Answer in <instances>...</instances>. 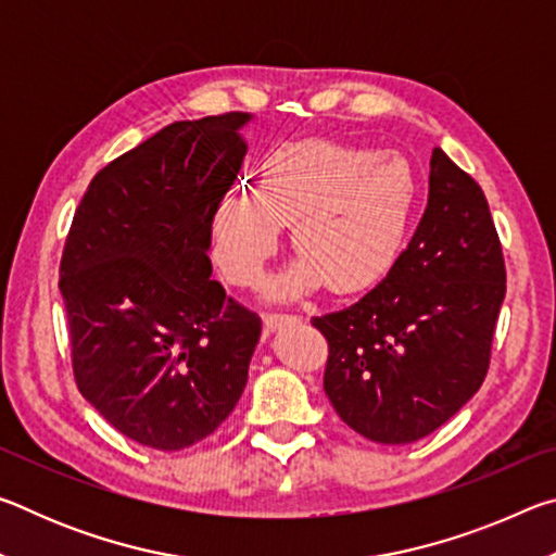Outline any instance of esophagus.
Returning <instances> with one entry per match:
<instances>
[{"instance_id": "34e87169", "label": "esophagus", "mask_w": 556, "mask_h": 556, "mask_svg": "<svg viewBox=\"0 0 556 556\" xmlns=\"http://www.w3.org/2000/svg\"><path fill=\"white\" fill-rule=\"evenodd\" d=\"M262 321H265L267 331H275V328H281L285 324H294L296 316L294 314H281V312H267L262 316Z\"/></svg>"}]
</instances>
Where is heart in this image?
Here are the masks:
<instances>
[{
	"instance_id": "heart-1",
	"label": "heart",
	"mask_w": 556,
	"mask_h": 556,
	"mask_svg": "<svg viewBox=\"0 0 556 556\" xmlns=\"http://www.w3.org/2000/svg\"><path fill=\"white\" fill-rule=\"evenodd\" d=\"M417 174L397 152L321 139L275 149L260 186L235 188L213 213V248L225 275L255 285L291 223L299 260L271 285L291 296L326 281L338 294L378 285L402 255L417 205Z\"/></svg>"
}]
</instances>
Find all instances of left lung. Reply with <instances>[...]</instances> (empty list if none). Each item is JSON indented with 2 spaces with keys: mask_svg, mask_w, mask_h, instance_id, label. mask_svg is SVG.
<instances>
[{
  "mask_svg": "<svg viewBox=\"0 0 556 556\" xmlns=\"http://www.w3.org/2000/svg\"><path fill=\"white\" fill-rule=\"evenodd\" d=\"M505 299V260L473 178L434 149L429 203L378 287L314 316L328 341L324 390L375 444H412L481 390Z\"/></svg>",
  "mask_w": 556,
  "mask_h": 556,
  "instance_id": "8db88e82",
  "label": "left lung"
}]
</instances>
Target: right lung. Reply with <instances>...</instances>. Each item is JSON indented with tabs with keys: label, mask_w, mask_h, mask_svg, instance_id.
Returning a JSON list of instances; mask_svg holds the SVG:
<instances>
[{
	"label": "right lung",
	"mask_w": 556,
	"mask_h": 556,
	"mask_svg": "<svg viewBox=\"0 0 556 556\" xmlns=\"http://www.w3.org/2000/svg\"><path fill=\"white\" fill-rule=\"evenodd\" d=\"M248 112L156 131L92 178L61 257L73 378L137 444L211 437L248 384L255 312L211 279L213 213L248 154Z\"/></svg>",
	"instance_id": "obj_1"
}]
</instances>
